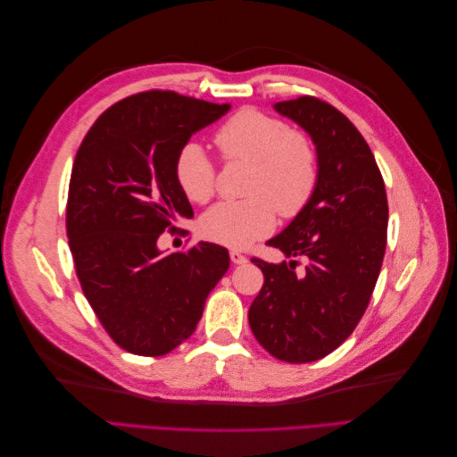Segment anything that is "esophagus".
Segmentation results:
<instances>
[{
  "label": "esophagus",
  "instance_id": "esophagus-1",
  "mask_svg": "<svg viewBox=\"0 0 457 457\" xmlns=\"http://www.w3.org/2000/svg\"><path fill=\"white\" fill-rule=\"evenodd\" d=\"M230 261L234 262V265H244V262H247V257L242 255V253L237 252V250H232V252H230Z\"/></svg>",
  "mask_w": 457,
  "mask_h": 457
}]
</instances>
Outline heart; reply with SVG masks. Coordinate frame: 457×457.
<instances>
[{"label": "heart", "mask_w": 457, "mask_h": 457, "mask_svg": "<svg viewBox=\"0 0 457 457\" xmlns=\"http://www.w3.org/2000/svg\"><path fill=\"white\" fill-rule=\"evenodd\" d=\"M215 145L227 162L252 163L245 183L250 198L212 207L200 220L207 240L242 250L269 237L276 212L295 217L311 202L318 185L316 150L282 120L244 108L217 129ZM175 179L190 202L205 204L215 195V165L196 143L177 152Z\"/></svg>", "instance_id": "b5f03b06"}]
</instances>
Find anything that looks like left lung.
Returning a JSON list of instances; mask_svg holds the SVG:
<instances>
[{"instance_id": "1", "label": "left lung", "mask_w": 457, "mask_h": 457, "mask_svg": "<svg viewBox=\"0 0 457 457\" xmlns=\"http://www.w3.org/2000/svg\"><path fill=\"white\" fill-rule=\"evenodd\" d=\"M274 110L311 135L318 185L305 210L267 242L289 261L252 259L265 284L247 318L262 349L303 364L336 351L361 322L381 270L389 205L376 158L347 116L316 96ZM297 258L308 261L301 273Z\"/></svg>"}]
</instances>
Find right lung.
I'll use <instances>...</instances> for the list:
<instances>
[{"instance_id":"obj_1","label":"right lung","mask_w":457,"mask_h":457,"mask_svg":"<svg viewBox=\"0 0 457 457\" xmlns=\"http://www.w3.org/2000/svg\"><path fill=\"white\" fill-rule=\"evenodd\" d=\"M228 108L173 91L137 93L104 110L78 148L68 244L91 309L128 353L162 356L179 347L228 270L223 245L158 250L162 232L195 215L175 179L177 152Z\"/></svg>"}]
</instances>
